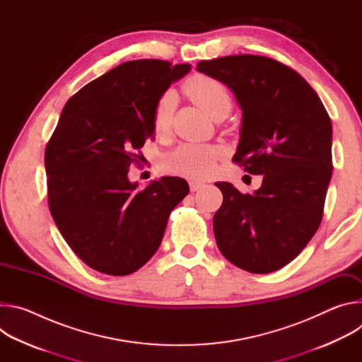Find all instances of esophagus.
<instances>
[{"instance_id": "esophagus-1", "label": "esophagus", "mask_w": 362, "mask_h": 362, "mask_svg": "<svg viewBox=\"0 0 362 362\" xmlns=\"http://www.w3.org/2000/svg\"><path fill=\"white\" fill-rule=\"evenodd\" d=\"M189 186H190L192 192H196V190H199L203 186V183L197 182V180H192V182H189Z\"/></svg>"}]
</instances>
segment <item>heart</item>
I'll return each instance as SVG.
<instances>
[{"label":"heart","instance_id":"obj_1","mask_svg":"<svg viewBox=\"0 0 362 362\" xmlns=\"http://www.w3.org/2000/svg\"><path fill=\"white\" fill-rule=\"evenodd\" d=\"M183 87L196 105L208 112L214 119L229 113L232 98L228 88L221 81L204 74H194ZM175 109L176 94L168 90L159 97L153 110V127L158 134L169 132ZM223 147L216 144L182 143L175 150L165 154L160 166L166 173L202 180L212 175L216 162L223 156Z\"/></svg>","mask_w":362,"mask_h":362}]
</instances>
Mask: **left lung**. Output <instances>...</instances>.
<instances>
[{
    "label": "left lung",
    "mask_w": 362,
    "mask_h": 362,
    "mask_svg": "<svg viewBox=\"0 0 362 362\" xmlns=\"http://www.w3.org/2000/svg\"><path fill=\"white\" fill-rule=\"evenodd\" d=\"M197 71L226 84L242 109L233 162L264 176L253 194L215 183L223 194L214 216L219 250L252 274L275 272L320 228L332 176V124L315 90L291 67L253 54L203 60Z\"/></svg>",
    "instance_id": "obj_1"
}]
</instances>
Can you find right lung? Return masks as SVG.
I'll list each match as a JSON object with an SVG mask.
<instances>
[{"label":"right lung","mask_w":362,"mask_h":362,"mask_svg":"<svg viewBox=\"0 0 362 362\" xmlns=\"http://www.w3.org/2000/svg\"><path fill=\"white\" fill-rule=\"evenodd\" d=\"M190 64L133 60L77 91L45 147L51 216L80 259L97 272L123 276L159 249L168 219L189 193L182 177H162L143 190L129 168L153 139V110Z\"/></svg>","instance_id":"1"}]
</instances>
